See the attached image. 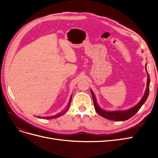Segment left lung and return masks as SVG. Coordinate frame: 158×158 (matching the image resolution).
Listing matches in <instances>:
<instances>
[{
    "label": "left lung",
    "mask_w": 158,
    "mask_h": 158,
    "mask_svg": "<svg viewBox=\"0 0 158 158\" xmlns=\"http://www.w3.org/2000/svg\"><path fill=\"white\" fill-rule=\"evenodd\" d=\"M145 69H146V71L147 73V88L146 90H145L144 96L140 100V102H139L137 104H136L133 108L127 110H121V111H106L102 110V108H100L98 106L97 101L94 95V93L91 89V93L93 97V102H94V109H95L96 111L98 113V114L102 116V117H104L108 120H111V121H126V120H128L131 117H133L135 113L139 110V109L141 108V106L143 105V104L146 102V100L148 97L149 94V86H150V77L149 74L147 72V65H145Z\"/></svg>",
    "instance_id": "8db88e82"
}]
</instances>
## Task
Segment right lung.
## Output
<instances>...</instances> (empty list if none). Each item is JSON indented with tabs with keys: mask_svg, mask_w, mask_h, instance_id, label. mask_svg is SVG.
I'll return each instance as SVG.
<instances>
[{
	"mask_svg": "<svg viewBox=\"0 0 158 158\" xmlns=\"http://www.w3.org/2000/svg\"><path fill=\"white\" fill-rule=\"evenodd\" d=\"M72 99V96H71V98H70V100H69V105L67 106V108H66V110L64 111H63V112H61V113H58V114H56V115H54V116H51V117H43V118H47V119H51V118H57V117H60V116H61V115H64L65 114V113L66 112V111H68V110H69V106H70V104H71V100ZM38 118H41V117H37Z\"/></svg>",
	"mask_w": 158,
	"mask_h": 158,
	"instance_id": "obj_1",
	"label": "right lung"
}]
</instances>
